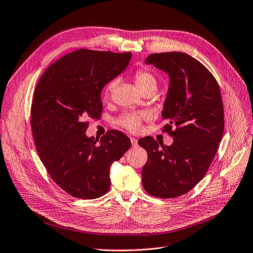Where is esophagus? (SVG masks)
Segmentation results:
<instances>
[{
    "mask_svg": "<svg viewBox=\"0 0 253 253\" xmlns=\"http://www.w3.org/2000/svg\"><path fill=\"white\" fill-rule=\"evenodd\" d=\"M130 140H131V145H132V147H137V146H138V142H137V139H136V138L131 137Z\"/></svg>",
    "mask_w": 253,
    "mask_h": 253,
    "instance_id": "esophagus-1",
    "label": "esophagus"
}]
</instances>
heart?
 <instances>
[{"instance_id": "b5f03b06", "label": "heart", "mask_w": 253, "mask_h": 253, "mask_svg": "<svg viewBox=\"0 0 253 253\" xmlns=\"http://www.w3.org/2000/svg\"><path fill=\"white\" fill-rule=\"evenodd\" d=\"M134 79H135V84L139 90L144 89V87L148 85H156V80L154 78V75L147 70L136 71ZM116 84H117V81H112L107 84V85L104 89V95L106 97H108L109 94L113 92ZM147 117H148L147 114H126L118 120V124L126 128L129 131L136 132V131H138L140 128L141 121L146 119Z\"/></svg>"}]
</instances>
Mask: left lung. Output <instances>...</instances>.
I'll return each instance as SVG.
<instances>
[{"label":"left lung","instance_id":"1","mask_svg":"<svg viewBox=\"0 0 253 253\" xmlns=\"http://www.w3.org/2000/svg\"><path fill=\"white\" fill-rule=\"evenodd\" d=\"M146 64L169 76L161 116L169 121L163 129L173 142L160 148L151 136L138 140L148 153L142 185L153 196L172 199L191 190L215 157L224 130L222 98L212 73L187 53H152Z\"/></svg>","mask_w":253,"mask_h":253}]
</instances>
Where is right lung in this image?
<instances>
[{"mask_svg":"<svg viewBox=\"0 0 253 253\" xmlns=\"http://www.w3.org/2000/svg\"><path fill=\"white\" fill-rule=\"evenodd\" d=\"M131 52L79 49L51 64L40 78L31 108L39 157L51 179L76 199L94 200L111 185L109 169L130 148L111 130L87 137L86 119L101 116V91L128 66Z\"/></svg>","mask_w":253,"mask_h":253,"instance_id":"1","label":"right lung"}]
</instances>
